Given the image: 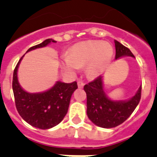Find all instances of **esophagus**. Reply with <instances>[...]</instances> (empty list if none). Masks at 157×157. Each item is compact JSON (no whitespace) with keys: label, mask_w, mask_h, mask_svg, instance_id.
I'll use <instances>...</instances> for the list:
<instances>
[{"label":"esophagus","mask_w":157,"mask_h":157,"mask_svg":"<svg viewBox=\"0 0 157 157\" xmlns=\"http://www.w3.org/2000/svg\"><path fill=\"white\" fill-rule=\"evenodd\" d=\"M83 86H84V82L82 81H81V80L78 81V88H82Z\"/></svg>","instance_id":"34e87169"}]
</instances>
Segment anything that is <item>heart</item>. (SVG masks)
I'll use <instances>...</instances> for the list:
<instances>
[{
	"instance_id": "obj_1",
	"label": "heart",
	"mask_w": 157,
	"mask_h": 157,
	"mask_svg": "<svg viewBox=\"0 0 157 157\" xmlns=\"http://www.w3.org/2000/svg\"><path fill=\"white\" fill-rule=\"evenodd\" d=\"M112 55L113 48L110 44L90 40L75 44L70 54L63 56L62 64L66 69L71 71L87 65L89 75L97 77L109 64Z\"/></svg>"
}]
</instances>
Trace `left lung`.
Listing matches in <instances>:
<instances>
[{"label": "left lung", "mask_w": 157, "mask_h": 157, "mask_svg": "<svg viewBox=\"0 0 157 157\" xmlns=\"http://www.w3.org/2000/svg\"><path fill=\"white\" fill-rule=\"evenodd\" d=\"M116 59L124 56L134 57L128 48L115 40ZM87 98V116L98 127L112 128L120 125L132 114L139 104L141 86L131 99L127 101H114L109 99L103 90L102 77L98 76L94 81L84 86Z\"/></svg>", "instance_id": "8db88e82"}]
</instances>
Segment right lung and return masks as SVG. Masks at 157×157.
<instances>
[{
  "label": "right lung",
  "mask_w": 157,
  "mask_h": 157,
  "mask_svg": "<svg viewBox=\"0 0 157 157\" xmlns=\"http://www.w3.org/2000/svg\"><path fill=\"white\" fill-rule=\"evenodd\" d=\"M51 42L56 41L48 38L41 44L32 46L27 52L46 46ZM23 56L14 69L12 79L16 109L20 116L30 125L42 130L52 128L59 124L66 116L72 94L78 88L77 82H57L53 87L45 92L29 94L21 88L17 78L18 67Z\"/></svg>",
  "instance_id": "add662e5"
}]
</instances>
